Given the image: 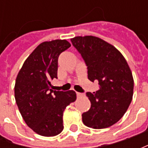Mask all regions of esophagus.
<instances>
[{"label": "esophagus", "mask_w": 148, "mask_h": 148, "mask_svg": "<svg viewBox=\"0 0 148 148\" xmlns=\"http://www.w3.org/2000/svg\"><path fill=\"white\" fill-rule=\"evenodd\" d=\"M77 95L78 98L82 97V96H84V94L83 93H80V92H77Z\"/></svg>", "instance_id": "1"}]
</instances>
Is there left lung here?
<instances>
[{
	"label": "left lung",
	"instance_id": "obj_1",
	"mask_svg": "<svg viewBox=\"0 0 148 148\" xmlns=\"http://www.w3.org/2000/svg\"><path fill=\"white\" fill-rule=\"evenodd\" d=\"M88 69V79L97 80L99 90L87 92L90 109L82 114L83 123L100 129L116 123L125 114L134 95V77L122 53L112 44L95 36L71 38Z\"/></svg>",
	"mask_w": 148,
	"mask_h": 148
}]
</instances>
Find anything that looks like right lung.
<instances>
[{"mask_svg":"<svg viewBox=\"0 0 148 148\" xmlns=\"http://www.w3.org/2000/svg\"><path fill=\"white\" fill-rule=\"evenodd\" d=\"M71 43L56 39L40 43L27 58L14 85V98L26 124L44 137H53L63 129V111L77 99L74 90L51 89L58 78V61Z\"/></svg>","mask_w":148,"mask_h":148,"instance_id":"add662e5","label":"right lung"}]
</instances>
